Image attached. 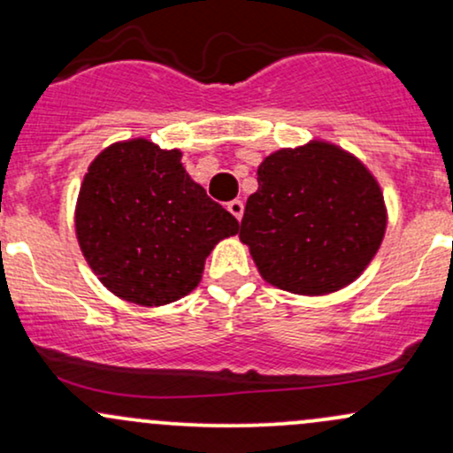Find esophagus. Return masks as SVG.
Listing matches in <instances>:
<instances>
[{
	"instance_id": "esophagus-1",
	"label": "esophagus",
	"mask_w": 453,
	"mask_h": 453,
	"mask_svg": "<svg viewBox=\"0 0 453 453\" xmlns=\"http://www.w3.org/2000/svg\"><path fill=\"white\" fill-rule=\"evenodd\" d=\"M227 211H230L232 215L236 217V219H241L242 212H244V202L242 200H232L230 204H227Z\"/></svg>"
}]
</instances>
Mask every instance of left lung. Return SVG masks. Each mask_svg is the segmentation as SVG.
<instances>
[{"label":"left lung","mask_w":453,"mask_h":453,"mask_svg":"<svg viewBox=\"0 0 453 453\" xmlns=\"http://www.w3.org/2000/svg\"><path fill=\"white\" fill-rule=\"evenodd\" d=\"M241 241L270 285L292 294L336 292L362 274L386 234L377 180L327 142L280 149L257 168Z\"/></svg>","instance_id":"1"}]
</instances>
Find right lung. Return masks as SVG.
I'll use <instances>...</instances> for the list:
<instances>
[{
  "instance_id": "1",
  "label": "right lung",
  "mask_w": 453,
  "mask_h": 453,
  "mask_svg": "<svg viewBox=\"0 0 453 453\" xmlns=\"http://www.w3.org/2000/svg\"><path fill=\"white\" fill-rule=\"evenodd\" d=\"M238 227L189 179L180 150L144 138L102 150L76 204L78 244L93 273L119 298L142 306L189 294L212 247Z\"/></svg>"
}]
</instances>
